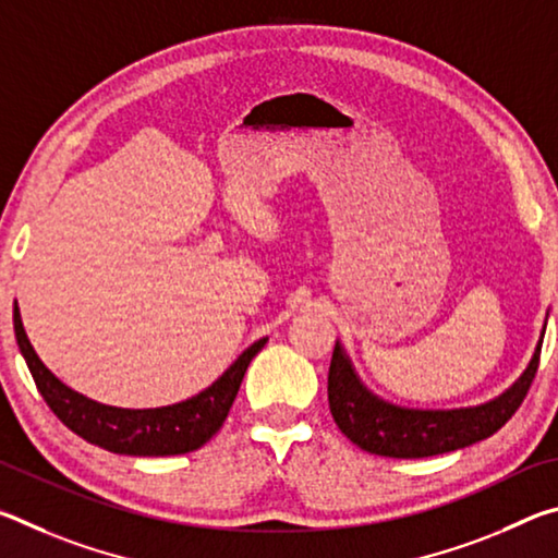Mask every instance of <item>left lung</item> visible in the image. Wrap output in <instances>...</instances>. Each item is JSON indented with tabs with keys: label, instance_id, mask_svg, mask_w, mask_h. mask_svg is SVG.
<instances>
[{
	"label": "left lung",
	"instance_id": "1",
	"mask_svg": "<svg viewBox=\"0 0 558 558\" xmlns=\"http://www.w3.org/2000/svg\"><path fill=\"white\" fill-rule=\"evenodd\" d=\"M544 332L546 325L532 362L505 393L487 403L450 411L403 409V405L379 399L362 384L342 344L337 342L327 376L329 411H332L337 428L354 446L372 452V456L430 458L440 456V452L468 448L472 442L485 440L497 433L522 405L536 369H539Z\"/></svg>",
	"mask_w": 558,
	"mask_h": 558
}]
</instances>
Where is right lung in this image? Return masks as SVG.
I'll return each instance as SVG.
<instances>
[{
	"mask_svg": "<svg viewBox=\"0 0 558 558\" xmlns=\"http://www.w3.org/2000/svg\"><path fill=\"white\" fill-rule=\"evenodd\" d=\"M14 335L19 352L24 354L26 366L34 376L36 389L49 403V409L59 415L63 426H69L75 436L93 442V446L118 452V456L145 458L182 456V452H192L202 448L206 440H211L231 411L251 359L268 342V337L253 342L209 389L192 396V399L162 405V409H118V405L98 403L69 389L46 369L24 332L16 302Z\"/></svg>",
	"mask_w": 558,
	"mask_h": 558,
	"instance_id": "add662e5",
	"label": "right lung"
}]
</instances>
